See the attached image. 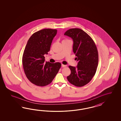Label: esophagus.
Here are the masks:
<instances>
[{
  "label": "esophagus",
  "instance_id": "1",
  "mask_svg": "<svg viewBox=\"0 0 121 121\" xmlns=\"http://www.w3.org/2000/svg\"><path fill=\"white\" fill-rule=\"evenodd\" d=\"M62 67H65L66 66H67V65H63V64H62Z\"/></svg>",
  "mask_w": 121,
  "mask_h": 121
}]
</instances>
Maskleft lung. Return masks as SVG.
<instances>
[{
    "label": "left lung",
    "mask_w": 121,
    "mask_h": 121,
    "mask_svg": "<svg viewBox=\"0 0 121 121\" xmlns=\"http://www.w3.org/2000/svg\"><path fill=\"white\" fill-rule=\"evenodd\" d=\"M64 35L73 39V52L78 62L76 67L69 66L71 73L67 80L75 86H83L91 81L96 72L99 62L97 48L91 38L82 29H70Z\"/></svg>",
    "instance_id": "left-lung-1"
}]
</instances>
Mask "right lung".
<instances>
[{
    "label": "right lung",
    "mask_w": 121,
    "mask_h": 121,
    "mask_svg": "<svg viewBox=\"0 0 121 121\" xmlns=\"http://www.w3.org/2000/svg\"><path fill=\"white\" fill-rule=\"evenodd\" d=\"M57 30L44 29L34 33L27 41L22 58L26 77L34 84L43 86L51 83L61 64L45 62V54L50 51Z\"/></svg>",
    "instance_id": "obj_1"
}]
</instances>
